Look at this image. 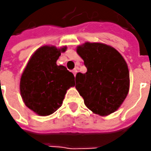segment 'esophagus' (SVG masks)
<instances>
[{
	"label": "esophagus",
	"mask_w": 151,
	"mask_h": 151,
	"mask_svg": "<svg viewBox=\"0 0 151 151\" xmlns=\"http://www.w3.org/2000/svg\"><path fill=\"white\" fill-rule=\"evenodd\" d=\"M72 73L74 74V76H76V73H77V70H76V69H74L72 70Z\"/></svg>",
	"instance_id": "34e87169"
}]
</instances>
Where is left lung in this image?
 <instances>
[{
    "instance_id": "1",
    "label": "left lung",
    "mask_w": 151,
    "mask_h": 151,
    "mask_svg": "<svg viewBox=\"0 0 151 151\" xmlns=\"http://www.w3.org/2000/svg\"><path fill=\"white\" fill-rule=\"evenodd\" d=\"M76 51L87 69L86 73L79 72L76 76V88L85 105L101 116L114 113L129 89L126 61L114 48L100 43L86 42Z\"/></svg>"
}]
</instances>
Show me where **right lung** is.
<instances>
[{
	"mask_svg": "<svg viewBox=\"0 0 151 151\" xmlns=\"http://www.w3.org/2000/svg\"><path fill=\"white\" fill-rule=\"evenodd\" d=\"M66 47L43 46L29 60L20 81L21 96L27 107L40 116L60 108L66 91L75 86V76L56 61Z\"/></svg>",
	"mask_w": 151,
	"mask_h": 151,
	"instance_id": "obj_1",
	"label": "right lung"
}]
</instances>
